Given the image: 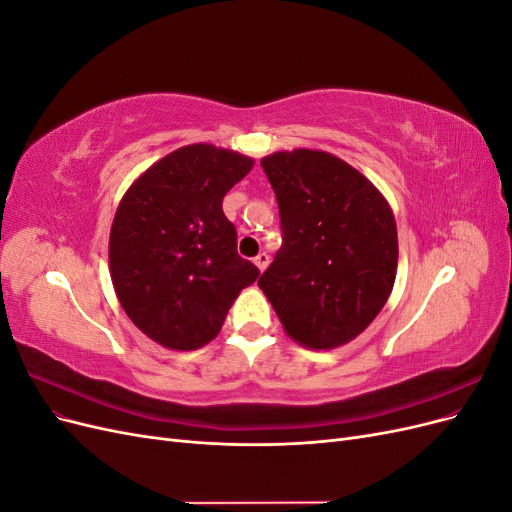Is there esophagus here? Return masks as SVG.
I'll list each match as a JSON object with an SVG mask.
<instances>
[{
    "mask_svg": "<svg viewBox=\"0 0 512 512\" xmlns=\"http://www.w3.org/2000/svg\"><path fill=\"white\" fill-rule=\"evenodd\" d=\"M254 265H256L260 271H265V269H267V265H269V254L260 252V254L254 258Z\"/></svg>",
    "mask_w": 512,
    "mask_h": 512,
    "instance_id": "1",
    "label": "esophagus"
}]
</instances>
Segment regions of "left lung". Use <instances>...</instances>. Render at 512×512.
<instances>
[{"instance_id":"1","label":"left lung","mask_w":512,"mask_h":512,"mask_svg":"<svg viewBox=\"0 0 512 512\" xmlns=\"http://www.w3.org/2000/svg\"><path fill=\"white\" fill-rule=\"evenodd\" d=\"M260 166L284 237L258 286L294 342L312 350L344 346L393 290V211L374 183L327 151H277Z\"/></svg>"}]
</instances>
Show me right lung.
<instances>
[{
  "mask_svg": "<svg viewBox=\"0 0 512 512\" xmlns=\"http://www.w3.org/2000/svg\"><path fill=\"white\" fill-rule=\"evenodd\" d=\"M254 160L196 143L147 168L117 207L108 267L123 312L153 342L196 350L220 333L260 271L237 254L226 192Z\"/></svg>",
  "mask_w": 512,
  "mask_h": 512,
  "instance_id": "add662e5",
  "label": "right lung"
}]
</instances>
